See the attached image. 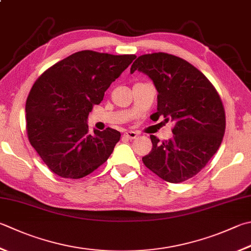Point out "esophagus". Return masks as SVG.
<instances>
[{"mask_svg":"<svg viewBox=\"0 0 251 251\" xmlns=\"http://www.w3.org/2000/svg\"><path fill=\"white\" fill-rule=\"evenodd\" d=\"M136 136H138V133L134 131H126L124 133V138H126L127 140H133L136 138Z\"/></svg>","mask_w":251,"mask_h":251,"instance_id":"34e87169","label":"esophagus"}]
</instances>
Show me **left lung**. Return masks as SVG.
Wrapping results in <instances>:
<instances>
[{
  "label": "left lung",
  "mask_w": 251,
  "mask_h": 251,
  "mask_svg": "<svg viewBox=\"0 0 251 251\" xmlns=\"http://www.w3.org/2000/svg\"><path fill=\"white\" fill-rule=\"evenodd\" d=\"M149 75L157 89L156 119L175 122L173 138L151 135L153 148L142 160L163 180L178 183L201 172L225 133L223 102L207 77L179 56L155 52L140 55L131 67Z\"/></svg>",
  "instance_id": "8db88e82"
}]
</instances>
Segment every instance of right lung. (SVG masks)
I'll use <instances>...</instances> for the list:
<instances>
[{"label": "right lung", "instance_id": "add662e5", "mask_svg": "<svg viewBox=\"0 0 251 251\" xmlns=\"http://www.w3.org/2000/svg\"><path fill=\"white\" fill-rule=\"evenodd\" d=\"M136 58L92 50L75 52L46 70L26 100L28 140L52 173L79 179L111 155L120 132L107 127L88 133L93 107Z\"/></svg>", "mask_w": 251, "mask_h": 251}]
</instances>
